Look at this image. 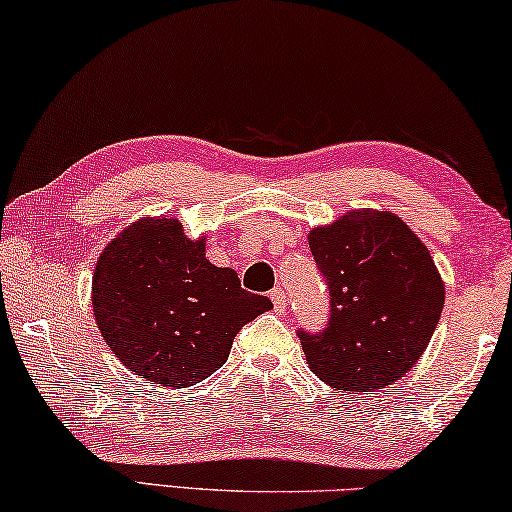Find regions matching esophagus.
<instances>
[{
    "label": "esophagus",
    "mask_w": 512,
    "mask_h": 512,
    "mask_svg": "<svg viewBox=\"0 0 512 512\" xmlns=\"http://www.w3.org/2000/svg\"><path fill=\"white\" fill-rule=\"evenodd\" d=\"M271 300H273L275 310L285 312V307H287V294H285V291H282L280 287H275V289L271 291Z\"/></svg>",
    "instance_id": "1"
}]
</instances>
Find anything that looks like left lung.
Masks as SVG:
<instances>
[{"instance_id": "obj_1", "label": "left lung", "mask_w": 512, "mask_h": 512, "mask_svg": "<svg viewBox=\"0 0 512 512\" xmlns=\"http://www.w3.org/2000/svg\"><path fill=\"white\" fill-rule=\"evenodd\" d=\"M328 280L330 321L298 332L310 369L348 394L376 392L415 367L444 307L428 248L392 212L351 209L307 234Z\"/></svg>"}]
</instances>
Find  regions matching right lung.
Masks as SVG:
<instances>
[{
	"label": "right lung",
	"instance_id": "1",
	"mask_svg": "<svg viewBox=\"0 0 512 512\" xmlns=\"http://www.w3.org/2000/svg\"><path fill=\"white\" fill-rule=\"evenodd\" d=\"M91 300L113 355L161 387L212 376L237 332L273 307L241 289L237 271L209 262L205 237L189 239L173 216H143L104 246Z\"/></svg>",
	"mask_w": 512,
	"mask_h": 512
}]
</instances>
